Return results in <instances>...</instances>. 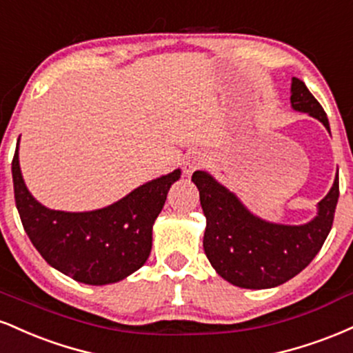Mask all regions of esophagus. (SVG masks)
I'll return each instance as SVG.
<instances>
[{
  "instance_id": "1",
  "label": "esophagus",
  "mask_w": 353,
  "mask_h": 353,
  "mask_svg": "<svg viewBox=\"0 0 353 353\" xmlns=\"http://www.w3.org/2000/svg\"><path fill=\"white\" fill-rule=\"evenodd\" d=\"M205 163H206L205 155H203V153L194 152L192 155H188V159L185 161V173L190 176L193 172H196V170L205 167Z\"/></svg>"
}]
</instances>
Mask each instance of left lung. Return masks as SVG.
I'll use <instances>...</instances> for the list:
<instances>
[{
	"instance_id": "obj_1",
	"label": "left lung",
	"mask_w": 353,
	"mask_h": 353,
	"mask_svg": "<svg viewBox=\"0 0 353 353\" xmlns=\"http://www.w3.org/2000/svg\"><path fill=\"white\" fill-rule=\"evenodd\" d=\"M291 107L317 119L330 134L324 109L297 77L291 82ZM192 181L206 218V258L223 279L243 289L277 288L307 268L330 233L339 201L335 175L332 188L317 203L316 216L304 225H283L252 213L205 170H196Z\"/></svg>"
}]
</instances>
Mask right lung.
Listing matches in <instances>:
<instances>
[{
    "mask_svg": "<svg viewBox=\"0 0 353 353\" xmlns=\"http://www.w3.org/2000/svg\"><path fill=\"white\" fill-rule=\"evenodd\" d=\"M16 208L32 246L49 266L89 285L114 284L147 263L153 223L181 170L137 186L105 208L59 211L41 205L24 183L19 140L11 163Z\"/></svg>",
    "mask_w": 353,
    "mask_h": 353,
    "instance_id": "1",
    "label": "right lung"
}]
</instances>
